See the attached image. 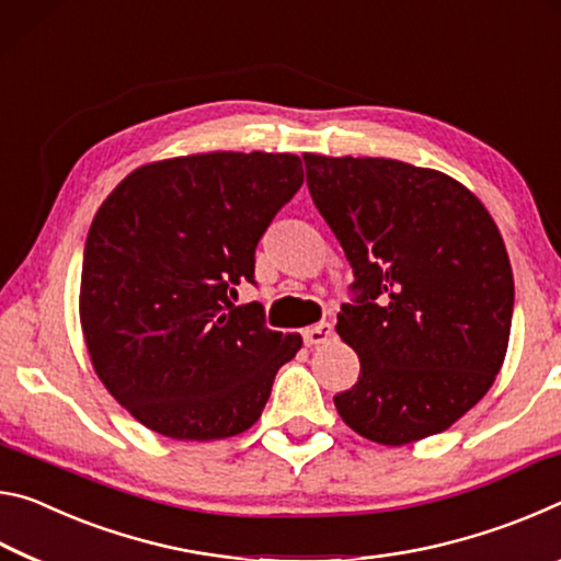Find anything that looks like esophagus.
Wrapping results in <instances>:
<instances>
[{
	"mask_svg": "<svg viewBox=\"0 0 561 561\" xmlns=\"http://www.w3.org/2000/svg\"><path fill=\"white\" fill-rule=\"evenodd\" d=\"M330 337H333V325L330 323H318V325H310L302 330V341H306L308 347L325 345Z\"/></svg>",
	"mask_w": 561,
	"mask_h": 561,
	"instance_id": "esophagus-1",
	"label": "esophagus"
}]
</instances>
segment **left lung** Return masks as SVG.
<instances>
[{"label":"left lung","mask_w":561,"mask_h":561,"mask_svg":"<svg viewBox=\"0 0 561 561\" xmlns=\"http://www.w3.org/2000/svg\"><path fill=\"white\" fill-rule=\"evenodd\" d=\"M308 188L355 273L337 335L360 378L335 394L357 435L400 447L453 427L502 370L514 278L490 210L435 169L302 153Z\"/></svg>","instance_id":"left-lung-1"}]
</instances>
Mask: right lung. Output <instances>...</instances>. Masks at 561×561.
Listing matches in <instances>:
<instances>
[{
	"label": "right lung",
	"instance_id": "1",
	"mask_svg": "<svg viewBox=\"0 0 561 561\" xmlns=\"http://www.w3.org/2000/svg\"><path fill=\"white\" fill-rule=\"evenodd\" d=\"M302 186L296 153L208 151L134 169L99 206L79 320L94 373L144 427L226 439L255 425L302 337L233 306L255 245Z\"/></svg>",
	"mask_w": 561,
	"mask_h": 561
}]
</instances>
